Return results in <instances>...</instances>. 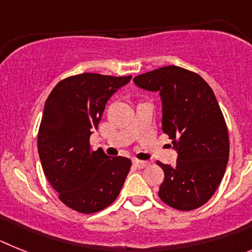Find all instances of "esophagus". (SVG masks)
<instances>
[{
	"label": "esophagus",
	"instance_id": "1",
	"mask_svg": "<svg viewBox=\"0 0 252 252\" xmlns=\"http://www.w3.org/2000/svg\"><path fill=\"white\" fill-rule=\"evenodd\" d=\"M133 163H134L135 167H138V168H144V167H147V166H150V162H148V161H139V159H134Z\"/></svg>",
	"mask_w": 252,
	"mask_h": 252
}]
</instances>
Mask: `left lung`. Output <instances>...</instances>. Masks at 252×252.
<instances>
[{
	"label": "left lung",
	"mask_w": 252,
	"mask_h": 252,
	"mask_svg": "<svg viewBox=\"0 0 252 252\" xmlns=\"http://www.w3.org/2000/svg\"><path fill=\"white\" fill-rule=\"evenodd\" d=\"M133 82L159 93L162 130L178 152L175 166L157 162L165 172L158 196L179 211L202 207L220 187L229 156L228 130L213 90L178 65L139 74Z\"/></svg>",
	"instance_id": "1"
}]
</instances>
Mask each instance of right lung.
<instances>
[{
    "label": "right lung",
    "instance_id": "right-lung-1",
    "mask_svg": "<svg viewBox=\"0 0 252 252\" xmlns=\"http://www.w3.org/2000/svg\"><path fill=\"white\" fill-rule=\"evenodd\" d=\"M132 76L99 73L71 76L56 85L44 105L38 134L43 171L67 207L90 214L109 207L119 195L132 161L91 150L105 105Z\"/></svg>",
    "mask_w": 252,
    "mask_h": 252
}]
</instances>
